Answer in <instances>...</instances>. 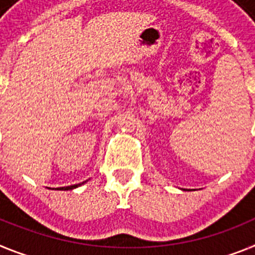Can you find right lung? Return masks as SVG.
I'll return each mask as SVG.
<instances>
[{"instance_id": "right-lung-1", "label": "right lung", "mask_w": 255, "mask_h": 255, "mask_svg": "<svg viewBox=\"0 0 255 255\" xmlns=\"http://www.w3.org/2000/svg\"><path fill=\"white\" fill-rule=\"evenodd\" d=\"M82 183H85V182H82ZM82 183H78V185L66 186V187H59V189H57V190H73V189H75V187H78V186H81Z\"/></svg>"}]
</instances>
